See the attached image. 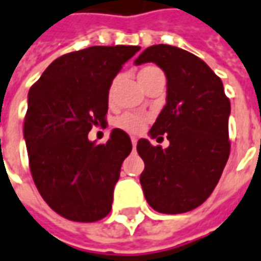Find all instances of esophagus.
Wrapping results in <instances>:
<instances>
[{
  "instance_id": "34e87169",
  "label": "esophagus",
  "mask_w": 261,
  "mask_h": 261,
  "mask_svg": "<svg viewBox=\"0 0 261 261\" xmlns=\"http://www.w3.org/2000/svg\"><path fill=\"white\" fill-rule=\"evenodd\" d=\"M131 143H133V147H136L137 146V139L136 137H131Z\"/></svg>"
}]
</instances>
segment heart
<instances>
[{"label": "heart", "instance_id": "heart-1", "mask_svg": "<svg viewBox=\"0 0 261 261\" xmlns=\"http://www.w3.org/2000/svg\"><path fill=\"white\" fill-rule=\"evenodd\" d=\"M137 76H139L140 85L143 86L146 85L147 82H150V81H153L154 77L163 76V73H162V70L159 68H156V66L148 65V66H143V68L140 69ZM113 89L114 85H111V88H110V94H108L110 95V98H111V95H113ZM146 122H147V117H144V115H140V114L134 113H125L115 120V125H117L118 128H121V130L127 131V133H139L140 130H143V127L146 125Z\"/></svg>", "mask_w": 261, "mask_h": 261}]
</instances>
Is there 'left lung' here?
<instances>
[{
  "mask_svg": "<svg viewBox=\"0 0 261 261\" xmlns=\"http://www.w3.org/2000/svg\"><path fill=\"white\" fill-rule=\"evenodd\" d=\"M153 62L167 79L166 105L153 124L151 139L169 140V147L140 139L144 160L140 184L146 201L162 214H184L203 203L220 180L229 156V99L221 79L202 59L169 44H154L136 59Z\"/></svg>",
  "mask_w": 261,
  "mask_h": 261,
  "instance_id": "8db88e82",
  "label": "left lung"
}]
</instances>
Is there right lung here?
Listing matches in <instances>:
<instances>
[{
  "mask_svg": "<svg viewBox=\"0 0 261 261\" xmlns=\"http://www.w3.org/2000/svg\"><path fill=\"white\" fill-rule=\"evenodd\" d=\"M139 50L92 46L63 55L29 91L23 133L30 172L41 198L66 220L95 222L111 211L131 140L114 128L105 144H95L88 133L107 122L113 79Z\"/></svg>",
  "mask_w": 261,
  "mask_h": 261,
  "instance_id": "right-lung-1",
  "label": "right lung"
}]
</instances>
